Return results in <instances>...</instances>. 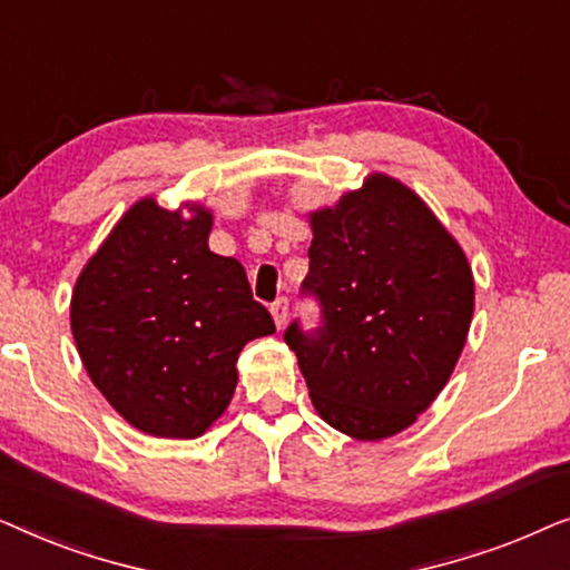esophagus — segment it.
Here are the masks:
<instances>
[{
    "label": "esophagus",
    "mask_w": 570,
    "mask_h": 570,
    "mask_svg": "<svg viewBox=\"0 0 570 570\" xmlns=\"http://www.w3.org/2000/svg\"><path fill=\"white\" fill-rule=\"evenodd\" d=\"M269 311H272V318H275L277 330H283L285 322H287V298H277V301L269 306Z\"/></svg>",
    "instance_id": "esophagus-1"
}]
</instances>
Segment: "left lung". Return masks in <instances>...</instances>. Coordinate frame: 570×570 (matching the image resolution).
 Instances as JSON below:
<instances>
[{"label":"left lung","mask_w":570,"mask_h":570,"mask_svg":"<svg viewBox=\"0 0 570 570\" xmlns=\"http://www.w3.org/2000/svg\"><path fill=\"white\" fill-rule=\"evenodd\" d=\"M311 230L301 293L322 322L306 332L295 318L285 342L326 423L389 439L431 407L462 355L472 269L425 202L384 174L311 213Z\"/></svg>","instance_id":"1"}]
</instances>
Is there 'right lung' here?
I'll list each match as a JSON object with an SVG mask.
<instances>
[{"instance_id":"obj_1","label":"right lung","mask_w":570,"mask_h":570,"mask_svg":"<svg viewBox=\"0 0 570 570\" xmlns=\"http://www.w3.org/2000/svg\"><path fill=\"white\" fill-rule=\"evenodd\" d=\"M168 213L139 199L116 223L72 293L85 371L137 431L197 439L236 392L246 342L275 332L246 272L209 252V209Z\"/></svg>"}]
</instances>
